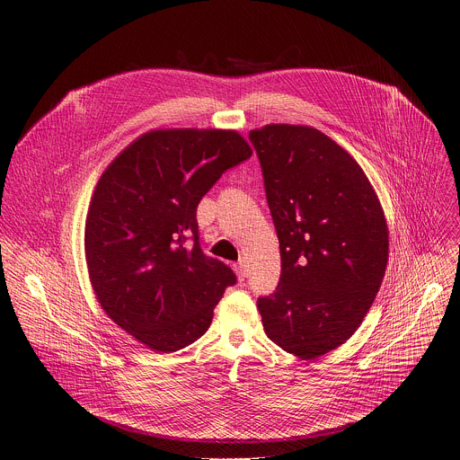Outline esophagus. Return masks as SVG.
<instances>
[{
  "label": "esophagus",
  "mask_w": 460,
  "mask_h": 460,
  "mask_svg": "<svg viewBox=\"0 0 460 460\" xmlns=\"http://www.w3.org/2000/svg\"><path fill=\"white\" fill-rule=\"evenodd\" d=\"M234 271H236L238 280H243V279H245V266L242 264V261H238V264H234Z\"/></svg>",
  "instance_id": "34e87169"
}]
</instances>
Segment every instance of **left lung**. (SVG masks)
Here are the masks:
<instances>
[{"instance_id":"8db88e82","label":"left lung","mask_w":460,"mask_h":460,"mask_svg":"<svg viewBox=\"0 0 460 460\" xmlns=\"http://www.w3.org/2000/svg\"><path fill=\"white\" fill-rule=\"evenodd\" d=\"M280 242L277 289L256 305L268 337L311 360L362 323L387 264V226L360 165L320 130H251Z\"/></svg>"}]
</instances>
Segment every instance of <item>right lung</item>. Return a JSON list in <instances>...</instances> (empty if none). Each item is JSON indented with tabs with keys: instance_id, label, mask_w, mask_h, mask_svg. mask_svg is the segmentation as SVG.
Returning a JSON list of instances; mask_svg holds the SVG:
<instances>
[{
	"instance_id": "add662e5",
	"label": "right lung",
	"mask_w": 460,
	"mask_h": 460,
	"mask_svg": "<svg viewBox=\"0 0 460 460\" xmlns=\"http://www.w3.org/2000/svg\"><path fill=\"white\" fill-rule=\"evenodd\" d=\"M234 130H151L102 174L85 224L93 289L123 332L158 353L199 341L236 275L200 247L199 209L251 158Z\"/></svg>"
}]
</instances>
